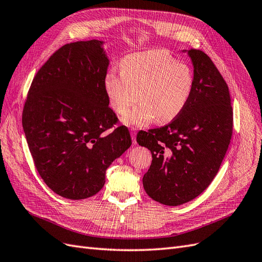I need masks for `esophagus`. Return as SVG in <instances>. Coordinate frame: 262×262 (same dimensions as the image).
Returning <instances> with one entry per match:
<instances>
[{"mask_svg":"<svg viewBox=\"0 0 262 262\" xmlns=\"http://www.w3.org/2000/svg\"><path fill=\"white\" fill-rule=\"evenodd\" d=\"M136 136H137V129H136V128H131V137H132V142H133V144H136V143H137Z\"/></svg>","mask_w":262,"mask_h":262,"instance_id":"34e87169","label":"esophagus"}]
</instances>
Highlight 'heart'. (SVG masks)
I'll return each mask as SVG.
<instances>
[{
  "instance_id": "obj_1",
  "label": "heart",
  "mask_w": 262,
  "mask_h": 262,
  "mask_svg": "<svg viewBox=\"0 0 262 262\" xmlns=\"http://www.w3.org/2000/svg\"><path fill=\"white\" fill-rule=\"evenodd\" d=\"M121 73L109 72L104 86L109 105L119 115L126 114V124L144 125L156 119L168 122L176 118L190 99L194 75L187 63L166 50H149L126 55Z\"/></svg>"
}]
</instances>
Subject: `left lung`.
Listing matches in <instances>:
<instances>
[{
  "instance_id": "obj_1",
  "label": "left lung",
  "mask_w": 262,
  "mask_h": 262,
  "mask_svg": "<svg viewBox=\"0 0 262 262\" xmlns=\"http://www.w3.org/2000/svg\"><path fill=\"white\" fill-rule=\"evenodd\" d=\"M194 85L184 110L162 128L140 131L139 145L152 153L143 187L153 200L169 207L201 194L216 176L233 134L228 86L207 53L188 51Z\"/></svg>"
}]
</instances>
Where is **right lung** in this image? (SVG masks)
<instances>
[{"label":"right lung","instance_id":"obj_1","mask_svg":"<svg viewBox=\"0 0 262 262\" xmlns=\"http://www.w3.org/2000/svg\"><path fill=\"white\" fill-rule=\"evenodd\" d=\"M101 41L64 45L39 69L23 109V128L39 176L71 200L96 194L117 157L131 146L109 107V61ZM113 128L108 134L106 131Z\"/></svg>","mask_w":262,"mask_h":262}]
</instances>
